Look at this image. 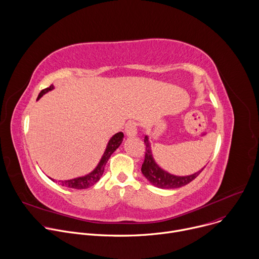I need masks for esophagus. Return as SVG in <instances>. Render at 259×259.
I'll return each instance as SVG.
<instances>
[{"instance_id": "esophagus-1", "label": "esophagus", "mask_w": 259, "mask_h": 259, "mask_svg": "<svg viewBox=\"0 0 259 259\" xmlns=\"http://www.w3.org/2000/svg\"><path fill=\"white\" fill-rule=\"evenodd\" d=\"M125 134L127 137H133L137 134V126L135 123H129L125 127Z\"/></svg>"}]
</instances>
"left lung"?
Instances as JSON below:
<instances>
[{"instance_id": "1", "label": "left lung", "mask_w": 259, "mask_h": 259, "mask_svg": "<svg viewBox=\"0 0 259 259\" xmlns=\"http://www.w3.org/2000/svg\"><path fill=\"white\" fill-rule=\"evenodd\" d=\"M144 143H145V157L144 162L141 167V172L143 176L152 183L154 187L164 190H171V189H178L181 188L186 184L193 181L196 177L199 176V174L204 170L202 168L198 172L186 175V176H178L169 173L165 169H163L155 160L153 151H152V145L150 142L149 136L144 137Z\"/></svg>"}]
</instances>
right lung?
<instances>
[{
    "mask_svg": "<svg viewBox=\"0 0 259 259\" xmlns=\"http://www.w3.org/2000/svg\"><path fill=\"white\" fill-rule=\"evenodd\" d=\"M53 89H54V85L52 84L50 87L42 90L40 92V94L38 95V98H36V100H39L43 95H45L49 91H52ZM123 138H124L123 132H118V133H116L115 135H113L112 137L109 138L100 161L98 162L97 166L91 172H89L88 174H85V175H82V176H79V177H76V178L66 179V180H55V179H53L51 177H49V178L52 181L58 182L60 186L66 187V188H70V189L85 190V189H88V188L94 186V184L102 176V174L104 172V167H105L108 159L110 158V156H112L113 153L122 144Z\"/></svg>",
    "mask_w": 259,
    "mask_h": 259,
    "instance_id": "1",
    "label": "right lung"
}]
</instances>
